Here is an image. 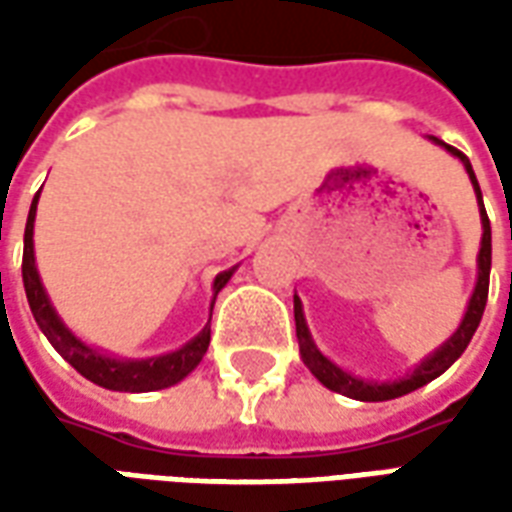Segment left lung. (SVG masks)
Segmentation results:
<instances>
[{"label":"left lung","mask_w":512,"mask_h":512,"mask_svg":"<svg viewBox=\"0 0 512 512\" xmlns=\"http://www.w3.org/2000/svg\"><path fill=\"white\" fill-rule=\"evenodd\" d=\"M430 139L463 161V167L469 172V180H472L474 194H477L480 222H483V241H480V255H477V285H474L472 299H469V307H466V315H463L458 332L452 334L450 340L441 345V348H436L433 354L425 356V359L414 367L411 376L400 378V381H370V378H356L351 376V373H345L343 367H337L332 359H326V356L318 351V345H315L310 329H307V321H304L301 299L299 296H293V315H296V337H299L301 362L310 367L312 376L318 378L326 389L340 392V395L345 397H354V400H365V403H378V400H395V397H403L408 395V392L419 389V386L430 384V381L439 378L444 370H450L452 362L466 351V345L472 343L474 332H477V326L483 321L485 301H488V277H491V222H488V213H485L483 191H480V183L474 178V169L472 164H469V158L463 156L461 150H455L452 145H444L436 136H430Z\"/></svg>","instance_id":"8db88e82"}]
</instances>
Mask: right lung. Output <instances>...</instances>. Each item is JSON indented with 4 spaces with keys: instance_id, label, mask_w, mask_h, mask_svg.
<instances>
[{
    "instance_id": "obj_1",
    "label": "right lung",
    "mask_w": 512,
    "mask_h": 512,
    "mask_svg": "<svg viewBox=\"0 0 512 512\" xmlns=\"http://www.w3.org/2000/svg\"><path fill=\"white\" fill-rule=\"evenodd\" d=\"M38 197L29 205L27 227H24V260H21V274H24V290H27L29 310L38 321L40 332L49 337V343L57 348V354L68 362V365L82 373L87 381L104 386V389H115V392H153V389H167V386L178 384L183 378L189 376L194 367L200 365L202 356L208 351L211 343V321L205 323L194 340L172 351V354L153 356V359H115V356L104 354L98 348L84 345L76 334L62 323L57 310L51 307L49 293L40 282L38 266H35V249H32V230H35V211H38ZM235 268L222 271L219 277L213 279V301L216 293L230 282ZM213 310V304H211Z\"/></svg>"
}]
</instances>
